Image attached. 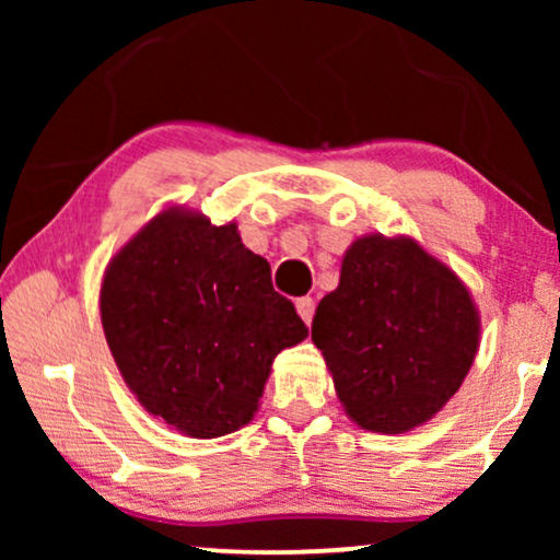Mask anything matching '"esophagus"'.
Here are the masks:
<instances>
[{
	"instance_id": "34e87169",
	"label": "esophagus",
	"mask_w": 560,
	"mask_h": 560,
	"mask_svg": "<svg viewBox=\"0 0 560 560\" xmlns=\"http://www.w3.org/2000/svg\"><path fill=\"white\" fill-rule=\"evenodd\" d=\"M295 308H298V313H301V318L305 320V324H311L313 311H316V301H313V298H298Z\"/></svg>"
}]
</instances>
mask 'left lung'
<instances>
[{"mask_svg":"<svg viewBox=\"0 0 560 560\" xmlns=\"http://www.w3.org/2000/svg\"><path fill=\"white\" fill-rule=\"evenodd\" d=\"M311 339L349 416L366 431L402 433L462 387L479 316L464 282L416 242L364 236L318 303Z\"/></svg>","mask_w":560,"mask_h":560,"instance_id":"1","label":"left lung"}]
</instances>
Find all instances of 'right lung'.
Segmentation results:
<instances>
[{"instance_id": "obj_1", "label": "right lung", "mask_w": 560, "mask_h": 560, "mask_svg": "<svg viewBox=\"0 0 560 560\" xmlns=\"http://www.w3.org/2000/svg\"><path fill=\"white\" fill-rule=\"evenodd\" d=\"M102 324L137 400L194 439L247 425L272 359L308 336L234 224L180 209L152 219L106 267Z\"/></svg>"}]
</instances>
